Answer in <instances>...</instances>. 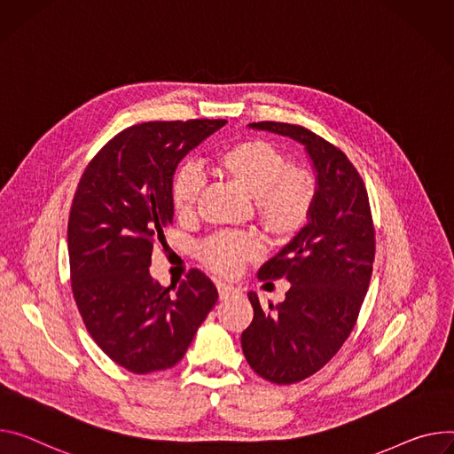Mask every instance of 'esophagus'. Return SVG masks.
I'll return each instance as SVG.
<instances>
[{
	"label": "esophagus",
	"mask_w": 454,
	"mask_h": 454,
	"mask_svg": "<svg viewBox=\"0 0 454 454\" xmlns=\"http://www.w3.org/2000/svg\"><path fill=\"white\" fill-rule=\"evenodd\" d=\"M217 290H219V299L221 301H228L230 297H233L237 294L233 286H228V284H223V282L217 284Z\"/></svg>",
	"instance_id": "esophagus-1"
}]
</instances>
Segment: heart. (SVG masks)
I'll return each instance as SVG.
<instances>
[{"label":"heart","mask_w":454,"mask_h":454,"mask_svg":"<svg viewBox=\"0 0 454 454\" xmlns=\"http://www.w3.org/2000/svg\"><path fill=\"white\" fill-rule=\"evenodd\" d=\"M219 176L255 199V212L264 230L277 240L297 237L311 221L317 181L306 168L292 167L286 153L266 139H244L215 157ZM204 190V179L192 164L174 174L170 197L179 217H192ZM262 244L248 233L223 231L200 246V257L214 271L233 275L246 261L259 257Z\"/></svg>","instance_id":"heart-1"}]
</instances>
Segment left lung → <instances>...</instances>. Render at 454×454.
<instances>
[{"label": "left lung", "mask_w": 454, "mask_h": 454, "mask_svg": "<svg viewBox=\"0 0 454 454\" xmlns=\"http://www.w3.org/2000/svg\"><path fill=\"white\" fill-rule=\"evenodd\" d=\"M250 129L301 143L317 174L311 221L257 273L286 278L290 290L268 306L250 292L254 320L240 337L259 377L295 384L332 360L355 327L373 273L375 228L364 181L342 150L299 125L261 121Z\"/></svg>", "instance_id": "1"}]
</instances>
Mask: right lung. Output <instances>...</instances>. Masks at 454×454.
<instances>
[{
	"instance_id": "right-lung-1",
	"label": "right lung",
	"mask_w": 454,
	"mask_h": 454,
	"mask_svg": "<svg viewBox=\"0 0 454 454\" xmlns=\"http://www.w3.org/2000/svg\"><path fill=\"white\" fill-rule=\"evenodd\" d=\"M224 125L141 122L112 137L79 179L67 235L72 294L96 344L132 373L176 365L219 299L199 270L164 287L148 268L174 219L177 164Z\"/></svg>"
}]
</instances>
